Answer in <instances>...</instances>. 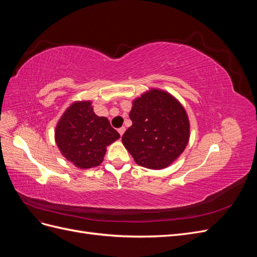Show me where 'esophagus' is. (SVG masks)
<instances>
[{
	"instance_id": "obj_1",
	"label": "esophagus",
	"mask_w": 257,
	"mask_h": 257,
	"mask_svg": "<svg viewBox=\"0 0 257 257\" xmlns=\"http://www.w3.org/2000/svg\"><path fill=\"white\" fill-rule=\"evenodd\" d=\"M118 132H119L120 136H122V135L124 134V132H125V127H120V128L118 130Z\"/></svg>"
}]
</instances>
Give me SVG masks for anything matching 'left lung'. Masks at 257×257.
<instances>
[{
	"label": "left lung",
	"mask_w": 257,
	"mask_h": 257,
	"mask_svg": "<svg viewBox=\"0 0 257 257\" xmlns=\"http://www.w3.org/2000/svg\"><path fill=\"white\" fill-rule=\"evenodd\" d=\"M133 122L122 143L138 165L162 169L185 149L190 122L184 108L165 91L152 89L136 98L130 112Z\"/></svg>",
	"instance_id": "left-lung-1"
}]
</instances>
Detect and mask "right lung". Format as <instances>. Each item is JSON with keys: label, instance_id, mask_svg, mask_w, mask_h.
<instances>
[{"label": "right lung", "instance_id": "add662e5", "mask_svg": "<svg viewBox=\"0 0 257 257\" xmlns=\"http://www.w3.org/2000/svg\"><path fill=\"white\" fill-rule=\"evenodd\" d=\"M120 138L105 116L93 112L91 102H76L61 116L56 127V143L65 159L77 167L98 166L106 147Z\"/></svg>", "mask_w": 257, "mask_h": 257}]
</instances>
